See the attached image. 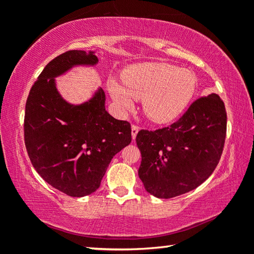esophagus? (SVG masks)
I'll return each instance as SVG.
<instances>
[{
    "label": "esophagus",
    "instance_id": "34e87169",
    "mask_svg": "<svg viewBox=\"0 0 254 254\" xmlns=\"http://www.w3.org/2000/svg\"><path fill=\"white\" fill-rule=\"evenodd\" d=\"M131 132H132V139L134 140L136 134H137V132H139V127L135 126V124H133V126L131 127Z\"/></svg>",
    "mask_w": 254,
    "mask_h": 254
}]
</instances>
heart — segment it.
<instances>
[{
  "label": "heart",
  "instance_id": "1",
  "mask_svg": "<svg viewBox=\"0 0 254 254\" xmlns=\"http://www.w3.org/2000/svg\"><path fill=\"white\" fill-rule=\"evenodd\" d=\"M122 80L110 79L107 88L122 110H130L133 100H142L148 119L156 123L175 120L186 109L196 89V76L187 68L165 63H142L127 67Z\"/></svg>",
  "mask_w": 254,
  "mask_h": 254
}]
</instances>
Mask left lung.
Listing matches in <instances>:
<instances>
[{"label":"left lung","mask_w":254,"mask_h":254,"mask_svg":"<svg viewBox=\"0 0 254 254\" xmlns=\"http://www.w3.org/2000/svg\"><path fill=\"white\" fill-rule=\"evenodd\" d=\"M226 136V111L217 94L200 97L177 122L156 131L141 130L139 177L158 198H173L207 179L220 161Z\"/></svg>","instance_id":"1"}]
</instances>
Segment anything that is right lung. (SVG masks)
I'll return each mask as SVG.
<instances>
[{
  "mask_svg": "<svg viewBox=\"0 0 254 254\" xmlns=\"http://www.w3.org/2000/svg\"><path fill=\"white\" fill-rule=\"evenodd\" d=\"M94 51H66L51 60L30 89L24 115V143L37 173L71 197L92 194L115 154L130 144L131 126L105 110V93L78 105L60 95L56 77L75 66H94Z\"/></svg>",
  "mask_w": 254,
  "mask_h": 254,
  "instance_id": "right-lung-1",
  "label": "right lung"
}]
</instances>
